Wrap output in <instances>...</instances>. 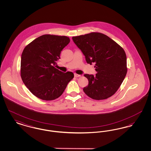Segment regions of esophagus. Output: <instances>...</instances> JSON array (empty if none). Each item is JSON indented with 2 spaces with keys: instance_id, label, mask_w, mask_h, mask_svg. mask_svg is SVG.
<instances>
[{
  "instance_id": "34e87169",
  "label": "esophagus",
  "mask_w": 151,
  "mask_h": 151,
  "mask_svg": "<svg viewBox=\"0 0 151 151\" xmlns=\"http://www.w3.org/2000/svg\"><path fill=\"white\" fill-rule=\"evenodd\" d=\"M74 76L76 77V78H77V77H80V75H78V74H76V73H74Z\"/></svg>"
}]
</instances>
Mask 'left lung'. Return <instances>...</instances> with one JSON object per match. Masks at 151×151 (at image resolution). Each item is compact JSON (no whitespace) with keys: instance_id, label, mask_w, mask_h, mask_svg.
<instances>
[{"instance_id":"8db88e82","label":"left lung","mask_w":151,"mask_h":151,"mask_svg":"<svg viewBox=\"0 0 151 151\" xmlns=\"http://www.w3.org/2000/svg\"><path fill=\"white\" fill-rule=\"evenodd\" d=\"M87 63L94 64L96 75L84 74L88 85L83 91L94 100H104L118 89L127 73V58L123 48L108 36L91 33L73 37Z\"/></svg>"}]
</instances>
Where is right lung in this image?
Wrapping results in <instances>:
<instances>
[{"instance_id": "1", "label": "right lung", "mask_w": 151, "mask_h": 151, "mask_svg": "<svg viewBox=\"0 0 151 151\" xmlns=\"http://www.w3.org/2000/svg\"><path fill=\"white\" fill-rule=\"evenodd\" d=\"M66 36L45 35L28 45L21 57V77L31 93L43 100H55L63 93L74 75L55 67L68 43Z\"/></svg>"}]
</instances>
